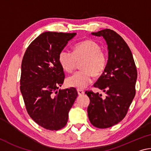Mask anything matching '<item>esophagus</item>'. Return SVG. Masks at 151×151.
Listing matches in <instances>:
<instances>
[{"instance_id": "34e87169", "label": "esophagus", "mask_w": 151, "mask_h": 151, "mask_svg": "<svg viewBox=\"0 0 151 151\" xmlns=\"http://www.w3.org/2000/svg\"><path fill=\"white\" fill-rule=\"evenodd\" d=\"M77 92H78V95H82V94H83L84 93H85V91L83 90H80V89H78Z\"/></svg>"}]
</instances>
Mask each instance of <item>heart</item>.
Returning <instances> with one entry per match:
<instances>
[{"label":"heart","mask_w":151,"mask_h":151,"mask_svg":"<svg viewBox=\"0 0 151 151\" xmlns=\"http://www.w3.org/2000/svg\"><path fill=\"white\" fill-rule=\"evenodd\" d=\"M82 61L83 69L75 72L66 79L68 86L83 89L93 81V74L99 76L103 73L107 64L105 53L101 50L98 43L93 40H85L76 44L74 52L64 49L58 55V62L64 70L70 73L76 65L77 60Z\"/></svg>","instance_id":"obj_1"}]
</instances>
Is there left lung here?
<instances>
[{"instance_id": "1", "label": "left lung", "mask_w": 151, "mask_h": 151, "mask_svg": "<svg viewBox=\"0 0 151 151\" xmlns=\"http://www.w3.org/2000/svg\"><path fill=\"white\" fill-rule=\"evenodd\" d=\"M91 35L103 37L108 47V60L103 73L94 86L105 92V97L86 91L90 99L87 112L91 124L106 129L124 118L135 96L137 70L129 46L116 32L104 29Z\"/></svg>"}]
</instances>
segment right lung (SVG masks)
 Here are the masks:
<instances>
[{"label":"right lung","instance_id":"obj_1","mask_svg":"<svg viewBox=\"0 0 151 151\" xmlns=\"http://www.w3.org/2000/svg\"><path fill=\"white\" fill-rule=\"evenodd\" d=\"M76 33L45 32L30 43L21 65L20 92L28 113L40 127L63 129L78 96L75 88L58 91L65 74L58 55Z\"/></svg>","mask_w":151,"mask_h":151}]
</instances>
